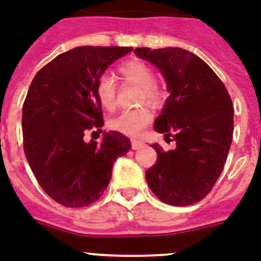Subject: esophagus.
<instances>
[{"mask_svg":"<svg viewBox=\"0 0 261 261\" xmlns=\"http://www.w3.org/2000/svg\"><path fill=\"white\" fill-rule=\"evenodd\" d=\"M142 145H143V142L139 141V139H133V141H131V147L134 150H138L139 147H142Z\"/></svg>","mask_w":261,"mask_h":261,"instance_id":"obj_1","label":"esophagus"}]
</instances>
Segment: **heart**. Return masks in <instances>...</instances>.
I'll list each match as a JSON object with an SVG mask.
<instances>
[{
    "mask_svg": "<svg viewBox=\"0 0 261 261\" xmlns=\"http://www.w3.org/2000/svg\"><path fill=\"white\" fill-rule=\"evenodd\" d=\"M119 73L124 82L139 87L142 91L139 101L150 106H158L164 100V91L155 84L154 69L142 60H128L119 67ZM96 97L101 107L112 111L116 107V84L111 76L103 75L96 82ZM151 120V112L147 107L122 111L109 122L110 128L122 134L137 137Z\"/></svg>",
    "mask_w": 261,
    "mask_h": 261,
    "instance_id": "heart-1",
    "label": "heart"
}]
</instances>
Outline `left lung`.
<instances>
[{
  "label": "left lung",
  "mask_w": 261,
  "mask_h": 261,
  "mask_svg": "<svg viewBox=\"0 0 261 261\" xmlns=\"http://www.w3.org/2000/svg\"><path fill=\"white\" fill-rule=\"evenodd\" d=\"M134 54L155 65L166 80L170 95L154 128L177 145L169 151L151 145L156 164L146 171V181L165 204H196L225 165L233 138L232 99L215 71L189 50L137 48Z\"/></svg>",
  "instance_id": "1"
}]
</instances>
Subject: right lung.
<instances>
[{"instance_id":"1","label":"right lung","mask_w":261,"mask_h":261,"mask_svg":"<svg viewBox=\"0 0 261 261\" xmlns=\"http://www.w3.org/2000/svg\"><path fill=\"white\" fill-rule=\"evenodd\" d=\"M130 46H77L56 56L32 80L22 106L24 151L48 196L67 207L91 205L101 197L118 156L131 142L118 131L101 142H84L87 131L105 124L96 82ZM95 133V131H94Z\"/></svg>"}]
</instances>
